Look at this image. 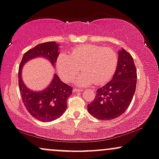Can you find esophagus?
I'll use <instances>...</instances> for the list:
<instances>
[{
  "label": "esophagus",
  "instance_id": "obj_1",
  "mask_svg": "<svg viewBox=\"0 0 159 159\" xmlns=\"http://www.w3.org/2000/svg\"><path fill=\"white\" fill-rule=\"evenodd\" d=\"M73 91H74V92H79V91H81V90H80V89L75 88L73 89Z\"/></svg>",
  "mask_w": 159,
  "mask_h": 159
}]
</instances>
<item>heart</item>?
<instances>
[{"label": "heart", "instance_id": "1", "mask_svg": "<svg viewBox=\"0 0 159 159\" xmlns=\"http://www.w3.org/2000/svg\"><path fill=\"white\" fill-rule=\"evenodd\" d=\"M118 57L116 50L92 44L76 46L71 50L69 57L62 53L57 60V68L61 78L72 81L79 73L78 84L86 86L91 83L102 85L110 81L116 72Z\"/></svg>", "mask_w": 159, "mask_h": 159}]
</instances>
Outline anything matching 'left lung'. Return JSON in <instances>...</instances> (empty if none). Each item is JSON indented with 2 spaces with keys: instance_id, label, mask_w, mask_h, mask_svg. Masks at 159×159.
I'll return each mask as SVG.
<instances>
[{
  "instance_id": "8db88e82",
  "label": "left lung",
  "mask_w": 159,
  "mask_h": 159,
  "mask_svg": "<svg viewBox=\"0 0 159 159\" xmlns=\"http://www.w3.org/2000/svg\"><path fill=\"white\" fill-rule=\"evenodd\" d=\"M137 69L132 56L122 49L118 52V66L112 79L97 89L88 110L99 120H111L121 116L131 102L137 85Z\"/></svg>"
}]
</instances>
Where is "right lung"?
I'll list each match as a JSON object with an SVG mask.
<instances>
[{
    "label": "right lung",
    "instance_id": "right-lung-1",
    "mask_svg": "<svg viewBox=\"0 0 159 159\" xmlns=\"http://www.w3.org/2000/svg\"><path fill=\"white\" fill-rule=\"evenodd\" d=\"M58 43L50 41L38 44L24 53L19 67V88L22 102L31 116L41 121H51L63 114L67 107V99L72 94V88L60 81L55 75L48 88L34 92L26 88L21 78L22 66L31 59L43 57L55 65L59 55Z\"/></svg>",
    "mask_w": 159,
    "mask_h": 159
}]
</instances>
